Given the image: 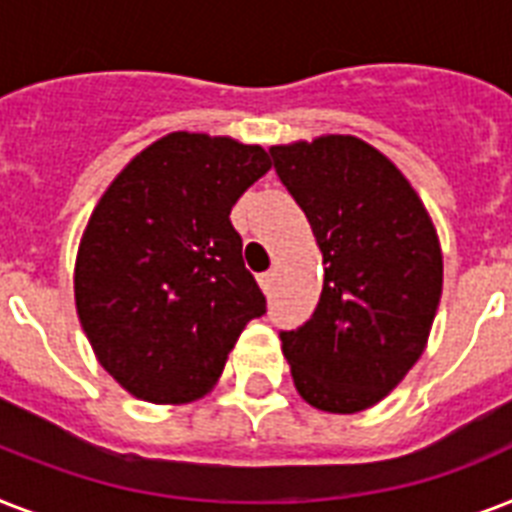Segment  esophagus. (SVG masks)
Returning <instances> with one entry per match:
<instances>
[{
    "mask_svg": "<svg viewBox=\"0 0 512 512\" xmlns=\"http://www.w3.org/2000/svg\"><path fill=\"white\" fill-rule=\"evenodd\" d=\"M257 281H260V289H263L265 295H268V292L273 289V281H276V273H273V271L260 273V276H257Z\"/></svg>",
    "mask_w": 512,
    "mask_h": 512,
    "instance_id": "esophagus-1",
    "label": "esophagus"
}]
</instances>
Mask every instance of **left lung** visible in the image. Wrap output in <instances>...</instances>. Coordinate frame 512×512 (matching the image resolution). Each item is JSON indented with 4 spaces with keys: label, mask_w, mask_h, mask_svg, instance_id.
Segmentation results:
<instances>
[{
    "label": "left lung",
    "mask_w": 512,
    "mask_h": 512,
    "mask_svg": "<svg viewBox=\"0 0 512 512\" xmlns=\"http://www.w3.org/2000/svg\"><path fill=\"white\" fill-rule=\"evenodd\" d=\"M271 156L327 265L316 311L281 332V350L308 404L361 412L425 350L444 284L436 228L396 164L353 135L273 146Z\"/></svg>",
    "instance_id": "left-lung-1"
}]
</instances>
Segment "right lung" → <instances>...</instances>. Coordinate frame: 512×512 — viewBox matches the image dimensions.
Instances as JSON below:
<instances>
[{
	"mask_svg": "<svg viewBox=\"0 0 512 512\" xmlns=\"http://www.w3.org/2000/svg\"><path fill=\"white\" fill-rule=\"evenodd\" d=\"M268 170L260 146L172 132L92 209L76 255V313L100 366L132 396H204L241 329L265 313L228 215Z\"/></svg>",
	"mask_w": 512,
	"mask_h": 512,
	"instance_id": "right-lung-1",
	"label": "right lung"
}]
</instances>
